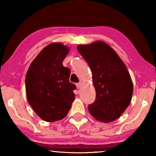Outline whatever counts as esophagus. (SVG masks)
<instances>
[{"mask_svg": "<svg viewBox=\"0 0 156 156\" xmlns=\"http://www.w3.org/2000/svg\"><path fill=\"white\" fill-rule=\"evenodd\" d=\"M81 86H82L81 82H80V83H76V87H77L78 89H80L81 87Z\"/></svg>", "mask_w": 156, "mask_h": 156, "instance_id": "esophagus-1", "label": "esophagus"}]
</instances>
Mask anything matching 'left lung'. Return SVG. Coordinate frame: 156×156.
<instances>
[{"label": "left lung", "mask_w": 156, "mask_h": 156, "mask_svg": "<svg viewBox=\"0 0 156 156\" xmlns=\"http://www.w3.org/2000/svg\"><path fill=\"white\" fill-rule=\"evenodd\" d=\"M77 49L93 75L96 99L88 106L89 113L103 122L118 119L130 105L133 94V84L125 63L102 41L80 44Z\"/></svg>", "instance_id": "8db88e82"}]
</instances>
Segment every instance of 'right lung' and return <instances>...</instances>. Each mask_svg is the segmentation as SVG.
Masks as SVG:
<instances>
[{"mask_svg":"<svg viewBox=\"0 0 156 156\" xmlns=\"http://www.w3.org/2000/svg\"><path fill=\"white\" fill-rule=\"evenodd\" d=\"M69 51L60 43L49 44L31 63L26 74L27 101L39 117L55 122L66 117L75 99L71 71L62 65Z\"/></svg>","mask_w":156,"mask_h":156,"instance_id":"right-lung-1","label":"right lung"}]
</instances>
